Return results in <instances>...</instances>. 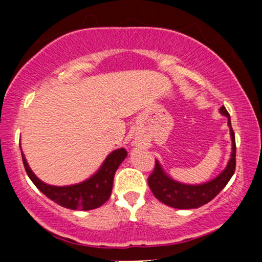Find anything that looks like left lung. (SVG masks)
Listing matches in <instances>:
<instances>
[{
    "label": "left lung",
    "mask_w": 262,
    "mask_h": 262,
    "mask_svg": "<svg viewBox=\"0 0 262 262\" xmlns=\"http://www.w3.org/2000/svg\"><path fill=\"white\" fill-rule=\"evenodd\" d=\"M219 112L228 118V127L230 129L231 138L230 159L225 169L217 177L208 182L201 183V185H186V183H181L171 179L162 169L160 162L156 160L155 169L149 176L148 183L154 196L160 202L177 209L198 208L212 201L229 182L231 176L234 175V171H235V135L231 128L230 116L225 107L222 106Z\"/></svg>",
    "instance_id": "1"
}]
</instances>
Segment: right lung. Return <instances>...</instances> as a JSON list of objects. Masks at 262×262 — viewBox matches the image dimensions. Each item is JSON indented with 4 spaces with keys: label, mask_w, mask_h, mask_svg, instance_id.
<instances>
[{
    "label": "right lung",
    "mask_w": 262,
    "mask_h": 262,
    "mask_svg": "<svg viewBox=\"0 0 262 262\" xmlns=\"http://www.w3.org/2000/svg\"><path fill=\"white\" fill-rule=\"evenodd\" d=\"M127 158V150L124 148L113 150L107 156L106 160L96 173L80 183L69 186H52L39 180L29 167L25 154L22 152L23 165L27 171V175L37 188L61 207L69 209L90 210L101 207L108 198L113 187L114 173L123 160Z\"/></svg>",
    "instance_id": "1"
}]
</instances>
